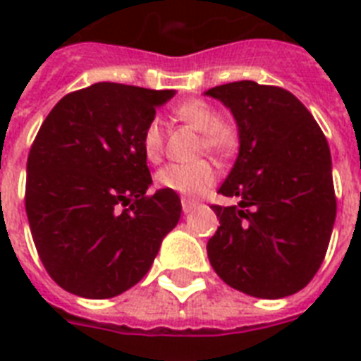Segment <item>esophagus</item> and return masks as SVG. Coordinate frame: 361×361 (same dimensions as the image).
I'll return each instance as SVG.
<instances>
[{
	"label": "esophagus",
	"mask_w": 361,
	"mask_h": 361,
	"mask_svg": "<svg viewBox=\"0 0 361 361\" xmlns=\"http://www.w3.org/2000/svg\"><path fill=\"white\" fill-rule=\"evenodd\" d=\"M197 206L198 202H195L191 198H181V209H183V214H189V212H192Z\"/></svg>",
	"instance_id": "esophagus-1"
}]
</instances>
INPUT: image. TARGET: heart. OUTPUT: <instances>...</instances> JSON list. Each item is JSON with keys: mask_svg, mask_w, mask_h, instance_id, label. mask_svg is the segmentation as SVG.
<instances>
[{"mask_svg": "<svg viewBox=\"0 0 361 361\" xmlns=\"http://www.w3.org/2000/svg\"><path fill=\"white\" fill-rule=\"evenodd\" d=\"M176 118L192 125L202 133V144L214 153H226L236 146V130L226 121L219 120V112L204 99H187L174 106ZM164 135L163 125L157 118L147 121L142 130V152L147 161H159L163 155ZM217 169L206 159L191 163H170L157 172V185L166 191L178 192L183 197H200L212 189L217 181Z\"/></svg>", "mask_w": 361, "mask_h": 361, "instance_id": "b5f03b06", "label": "heart"}]
</instances>
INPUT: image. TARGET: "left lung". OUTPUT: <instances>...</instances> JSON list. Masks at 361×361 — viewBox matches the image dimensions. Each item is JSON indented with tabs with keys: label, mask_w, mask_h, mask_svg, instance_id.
Wrapping results in <instances>:
<instances>
[{
	"label": "left lung",
	"mask_w": 361,
	"mask_h": 361,
	"mask_svg": "<svg viewBox=\"0 0 361 361\" xmlns=\"http://www.w3.org/2000/svg\"><path fill=\"white\" fill-rule=\"evenodd\" d=\"M231 110L240 152L212 206L219 228L208 258L226 285L277 300L302 290L319 271L336 223L331 155L324 133L290 92L252 80L204 93Z\"/></svg>",
	"instance_id": "1"
}]
</instances>
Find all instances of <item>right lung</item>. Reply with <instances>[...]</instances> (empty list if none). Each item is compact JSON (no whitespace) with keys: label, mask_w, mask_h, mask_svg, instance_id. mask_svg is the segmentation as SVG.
Returning <instances> with one entry per match:
<instances>
[{"label":"right lung","mask_w":361,"mask_h":361,"mask_svg":"<svg viewBox=\"0 0 361 361\" xmlns=\"http://www.w3.org/2000/svg\"><path fill=\"white\" fill-rule=\"evenodd\" d=\"M174 90L99 82L65 95L27 157L25 214L48 275L92 300L129 290L180 221V197L159 189L142 130Z\"/></svg>","instance_id":"obj_1"}]
</instances>
